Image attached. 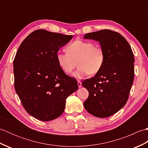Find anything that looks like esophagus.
<instances>
[{"label": "esophagus", "mask_w": 148, "mask_h": 148, "mask_svg": "<svg viewBox=\"0 0 148 148\" xmlns=\"http://www.w3.org/2000/svg\"><path fill=\"white\" fill-rule=\"evenodd\" d=\"M77 84H78V86H79V88H81V86H82V83H81L80 81H77Z\"/></svg>", "instance_id": "1"}]
</instances>
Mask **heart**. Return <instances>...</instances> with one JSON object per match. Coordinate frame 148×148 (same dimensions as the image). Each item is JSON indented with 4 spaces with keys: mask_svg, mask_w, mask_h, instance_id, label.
<instances>
[{
    "mask_svg": "<svg viewBox=\"0 0 148 148\" xmlns=\"http://www.w3.org/2000/svg\"><path fill=\"white\" fill-rule=\"evenodd\" d=\"M66 51L56 53V60L63 71L67 74L73 71L77 62L79 67L74 73V76L78 79H82L88 74H97L105 61L103 50L90 41L75 40L67 46Z\"/></svg>",
    "mask_w": 148,
    "mask_h": 148,
    "instance_id": "heart-1",
    "label": "heart"
}]
</instances>
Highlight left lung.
I'll list each match as a JSON object with an SVG mask.
<instances>
[{
  "label": "left lung",
  "mask_w": 148,
  "mask_h": 148,
  "mask_svg": "<svg viewBox=\"0 0 148 148\" xmlns=\"http://www.w3.org/2000/svg\"><path fill=\"white\" fill-rule=\"evenodd\" d=\"M84 39L99 41L105 55L100 71L82 83L89 92L84 108L96 117H109L127 102L134 79V53L127 40L114 31L88 33Z\"/></svg>",
  "instance_id": "obj_1"
}]
</instances>
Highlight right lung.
I'll return each mask as SVG.
<instances>
[{
	"instance_id": "add662e5",
	"label": "right lung",
	"mask_w": 148,
	"mask_h": 148,
	"mask_svg": "<svg viewBox=\"0 0 148 148\" xmlns=\"http://www.w3.org/2000/svg\"><path fill=\"white\" fill-rule=\"evenodd\" d=\"M72 37L37 30L24 39L16 54V92L26 111L39 120L59 117L64 111L66 99L78 88L76 79L65 74L56 56Z\"/></svg>"
}]
</instances>
